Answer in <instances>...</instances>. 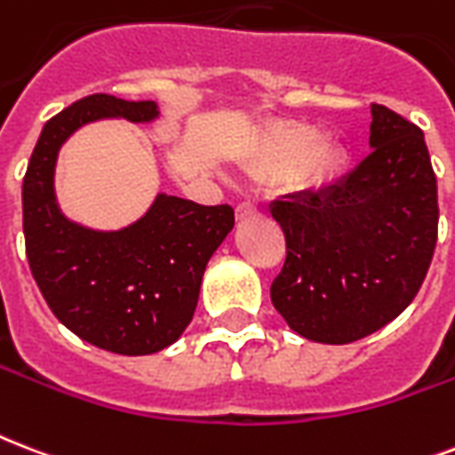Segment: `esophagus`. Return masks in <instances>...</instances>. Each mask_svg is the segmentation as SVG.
<instances>
[{
	"instance_id": "obj_1",
	"label": "esophagus",
	"mask_w": 455,
	"mask_h": 455,
	"mask_svg": "<svg viewBox=\"0 0 455 455\" xmlns=\"http://www.w3.org/2000/svg\"><path fill=\"white\" fill-rule=\"evenodd\" d=\"M258 214V204L251 203V200H243V203H238V207H235V217L238 220H248V217H255Z\"/></svg>"
}]
</instances>
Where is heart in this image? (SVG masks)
I'll use <instances>...</instances> for the list:
<instances>
[{"mask_svg": "<svg viewBox=\"0 0 455 455\" xmlns=\"http://www.w3.org/2000/svg\"><path fill=\"white\" fill-rule=\"evenodd\" d=\"M322 133L303 124L274 126L259 152L252 159V172L265 179H283L307 164L315 181L334 176L341 166V152L336 148H320Z\"/></svg>", "mask_w": 455, "mask_h": 455, "instance_id": "1", "label": "heart"}]
</instances>
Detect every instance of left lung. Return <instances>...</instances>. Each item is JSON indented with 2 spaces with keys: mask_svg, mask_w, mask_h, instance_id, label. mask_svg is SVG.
Returning <instances> with one entry per match:
<instances>
[{
  "mask_svg": "<svg viewBox=\"0 0 455 455\" xmlns=\"http://www.w3.org/2000/svg\"><path fill=\"white\" fill-rule=\"evenodd\" d=\"M370 145L334 186L269 207L286 238L272 303L310 341L353 343L396 320L435 255L439 203L425 135L372 102Z\"/></svg>",
  "mask_w": 455,
  "mask_h": 455,
  "instance_id": "obj_1",
  "label": "left lung"
}]
</instances>
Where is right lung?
Listing matches in <instances>:
<instances>
[{
    "label": "right lung",
    "mask_w": 455,
    "mask_h": 455,
    "mask_svg": "<svg viewBox=\"0 0 455 455\" xmlns=\"http://www.w3.org/2000/svg\"><path fill=\"white\" fill-rule=\"evenodd\" d=\"M102 116L150 121L157 107L97 92L44 124L23 176L28 265L50 310L83 341L150 355L193 320L204 267L234 228V207L159 196L143 220L109 234L64 220L52 188L57 152L76 128Z\"/></svg>",
    "instance_id": "1"
}]
</instances>
